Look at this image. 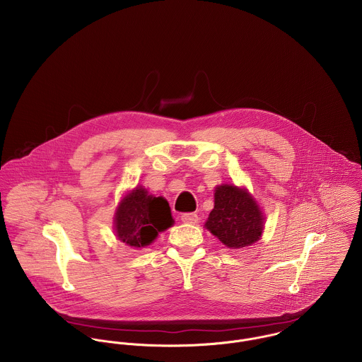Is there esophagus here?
Returning a JSON list of instances; mask_svg holds the SVG:
<instances>
[{"label": "esophagus", "mask_w": 362, "mask_h": 362, "mask_svg": "<svg viewBox=\"0 0 362 362\" xmlns=\"http://www.w3.org/2000/svg\"><path fill=\"white\" fill-rule=\"evenodd\" d=\"M181 222L195 225V223H198V215L197 214H182L181 215Z\"/></svg>", "instance_id": "esophagus-1"}]
</instances>
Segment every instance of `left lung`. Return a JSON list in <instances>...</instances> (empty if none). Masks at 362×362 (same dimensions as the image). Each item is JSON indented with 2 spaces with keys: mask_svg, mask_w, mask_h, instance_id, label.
Masks as SVG:
<instances>
[{
  "mask_svg": "<svg viewBox=\"0 0 362 362\" xmlns=\"http://www.w3.org/2000/svg\"><path fill=\"white\" fill-rule=\"evenodd\" d=\"M264 215L245 189L222 184L215 189V206L205 228L228 248H241L259 240Z\"/></svg>",
  "mask_w": 362,
  "mask_h": 362,
  "instance_id": "obj_1",
  "label": "left lung"
}]
</instances>
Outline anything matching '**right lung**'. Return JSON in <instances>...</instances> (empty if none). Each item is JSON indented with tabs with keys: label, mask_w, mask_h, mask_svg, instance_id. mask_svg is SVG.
<instances>
[{
	"label": "right lung",
	"mask_w": 362,
	"mask_h": 362,
	"mask_svg": "<svg viewBox=\"0 0 362 362\" xmlns=\"http://www.w3.org/2000/svg\"><path fill=\"white\" fill-rule=\"evenodd\" d=\"M173 223L168 202L163 197L148 195L143 187H136L122 198L114 221L117 238L134 248L148 245Z\"/></svg>",
	"instance_id": "right-lung-1"
}]
</instances>
